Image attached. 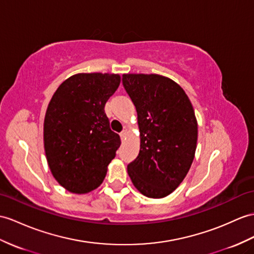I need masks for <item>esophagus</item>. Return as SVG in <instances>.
<instances>
[{"mask_svg": "<svg viewBox=\"0 0 254 254\" xmlns=\"http://www.w3.org/2000/svg\"><path fill=\"white\" fill-rule=\"evenodd\" d=\"M120 135H121V139H122V140H125L126 135H127V130H126V129H125V130H123V131L120 133Z\"/></svg>", "mask_w": 254, "mask_h": 254, "instance_id": "obj_1", "label": "esophagus"}]
</instances>
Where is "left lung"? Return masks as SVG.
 I'll return each instance as SVG.
<instances>
[{
	"label": "left lung",
	"instance_id": "obj_1",
	"mask_svg": "<svg viewBox=\"0 0 254 254\" xmlns=\"http://www.w3.org/2000/svg\"><path fill=\"white\" fill-rule=\"evenodd\" d=\"M123 85L138 115L140 152L127 166L142 195L171 194L193 163L198 125L194 108L180 85L159 74H123Z\"/></svg>",
	"mask_w": 254,
	"mask_h": 254
}]
</instances>
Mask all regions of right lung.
Returning <instances> with one entry per match:
<instances>
[{
    "label": "right lung",
    "mask_w": 254,
    "mask_h": 254,
    "mask_svg": "<svg viewBox=\"0 0 254 254\" xmlns=\"http://www.w3.org/2000/svg\"><path fill=\"white\" fill-rule=\"evenodd\" d=\"M121 83L120 74L77 73L60 84L44 119V150L61 187L87 194L101 185L121 145L104 113Z\"/></svg>",
    "instance_id": "1"
}]
</instances>
